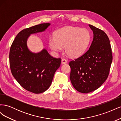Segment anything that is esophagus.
<instances>
[{
	"label": "esophagus",
	"instance_id": "esophagus-1",
	"mask_svg": "<svg viewBox=\"0 0 121 121\" xmlns=\"http://www.w3.org/2000/svg\"><path fill=\"white\" fill-rule=\"evenodd\" d=\"M68 63V61L67 60L65 59V58H63L61 60V64H67Z\"/></svg>",
	"mask_w": 121,
	"mask_h": 121
}]
</instances>
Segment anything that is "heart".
Segmentation results:
<instances>
[{
    "mask_svg": "<svg viewBox=\"0 0 121 121\" xmlns=\"http://www.w3.org/2000/svg\"><path fill=\"white\" fill-rule=\"evenodd\" d=\"M90 34L86 29L67 27L57 30L54 36L48 39V45L54 52H60L65 47L69 56L76 57L81 56L87 49L90 41Z\"/></svg>",
    "mask_w": 121,
    "mask_h": 121,
    "instance_id": "b5f03b06",
    "label": "heart"
}]
</instances>
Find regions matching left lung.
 Masks as SVG:
<instances>
[{"instance_id": "1", "label": "left lung", "mask_w": 121, "mask_h": 121, "mask_svg": "<svg viewBox=\"0 0 121 121\" xmlns=\"http://www.w3.org/2000/svg\"><path fill=\"white\" fill-rule=\"evenodd\" d=\"M93 33L90 48L82 56L69 62V76L76 90L83 93L92 92L107 79L112 60V48L105 33L92 25Z\"/></svg>"}]
</instances>
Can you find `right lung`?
I'll use <instances>...</instances> for the list:
<instances>
[{"instance_id":"obj_1","label":"right lung","mask_w":121,"mask_h":121,"mask_svg":"<svg viewBox=\"0 0 121 121\" xmlns=\"http://www.w3.org/2000/svg\"><path fill=\"white\" fill-rule=\"evenodd\" d=\"M50 24L25 29L13 40L9 51L11 72L20 85L28 91L41 93L49 88L61 58L52 56L45 49L35 53L29 50L27 41L31 34L45 31Z\"/></svg>"}]
</instances>
